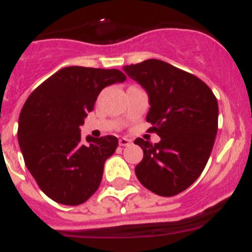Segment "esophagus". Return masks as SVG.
<instances>
[{
  "label": "esophagus",
  "mask_w": 252,
  "mask_h": 252,
  "mask_svg": "<svg viewBox=\"0 0 252 252\" xmlns=\"http://www.w3.org/2000/svg\"><path fill=\"white\" fill-rule=\"evenodd\" d=\"M119 144L120 146H127L131 144V140L127 139V137H121V139L119 140Z\"/></svg>",
  "instance_id": "obj_1"
}]
</instances>
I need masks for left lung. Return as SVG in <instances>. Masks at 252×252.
I'll return each mask as SVG.
<instances>
[{
  "instance_id": "obj_1",
  "label": "left lung",
  "mask_w": 252,
  "mask_h": 252,
  "mask_svg": "<svg viewBox=\"0 0 252 252\" xmlns=\"http://www.w3.org/2000/svg\"><path fill=\"white\" fill-rule=\"evenodd\" d=\"M125 73L146 91L149 131L160 136L155 145L135 140L144 158L135 168L142 186L161 197L186 190L202 174L218 128L215 94L195 75L159 59L124 66Z\"/></svg>"
}]
</instances>
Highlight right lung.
Listing matches in <instances>:
<instances>
[{
	"label": "right lung",
	"mask_w": 252,
	"mask_h": 252,
	"mask_svg": "<svg viewBox=\"0 0 252 252\" xmlns=\"http://www.w3.org/2000/svg\"><path fill=\"white\" fill-rule=\"evenodd\" d=\"M126 81L119 69L66 66L29 95L17 139L26 168L53 201L78 206L98 189L115 136L82 141L81 126L104 87Z\"/></svg>",
	"instance_id": "right-lung-1"
}]
</instances>
